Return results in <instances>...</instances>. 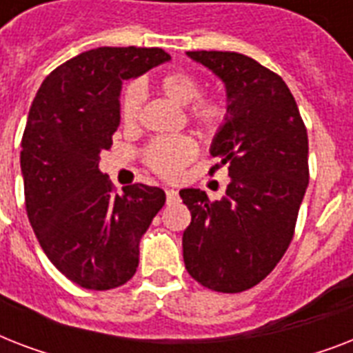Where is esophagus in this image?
Listing matches in <instances>:
<instances>
[{"instance_id": "esophagus-1", "label": "esophagus", "mask_w": 353, "mask_h": 353, "mask_svg": "<svg viewBox=\"0 0 353 353\" xmlns=\"http://www.w3.org/2000/svg\"><path fill=\"white\" fill-rule=\"evenodd\" d=\"M177 199V190H174V188H166V201L168 203H174Z\"/></svg>"}]
</instances>
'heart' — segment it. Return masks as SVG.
<instances>
[{"label":"heart","mask_w":353,"mask_h":353,"mask_svg":"<svg viewBox=\"0 0 353 353\" xmlns=\"http://www.w3.org/2000/svg\"><path fill=\"white\" fill-rule=\"evenodd\" d=\"M161 93L177 106L187 108L188 117L205 132H216L225 122L227 108L220 99H197L201 95V84L196 77L183 71L165 74L159 82ZM144 106V88L141 82H132L128 85L122 99V122L126 126H135L141 119ZM196 155V143L190 137L159 139L150 144L146 150V163L152 170L165 177H174L183 166L188 165Z\"/></svg>","instance_id":"1"}]
</instances>
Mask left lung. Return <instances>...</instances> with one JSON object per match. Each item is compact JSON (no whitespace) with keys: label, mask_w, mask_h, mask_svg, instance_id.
I'll return each instance as SVG.
<instances>
[{"label":"left lung","mask_w":353,"mask_h":353,"mask_svg":"<svg viewBox=\"0 0 353 353\" xmlns=\"http://www.w3.org/2000/svg\"><path fill=\"white\" fill-rule=\"evenodd\" d=\"M225 85L227 119L210 155L231 183L220 201L199 188L179 190L192 221L183 232L188 274L220 293L263 280L284 256L306 194L307 133L290 88L252 58L229 51H188Z\"/></svg>","instance_id":"8db88e82"}]
</instances>
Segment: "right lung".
<instances>
[{
    "label": "right lung",
    "mask_w": 353,
    "mask_h": 353,
    "mask_svg": "<svg viewBox=\"0 0 353 353\" xmlns=\"http://www.w3.org/2000/svg\"><path fill=\"white\" fill-rule=\"evenodd\" d=\"M170 62L163 49L99 47L52 71L36 93L21 139L25 207L52 265L85 290L126 284L139 241L165 205L143 183L124 194L99 170L121 124L122 82Z\"/></svg>",
    "instance_id": "1"
}]
</instances>
